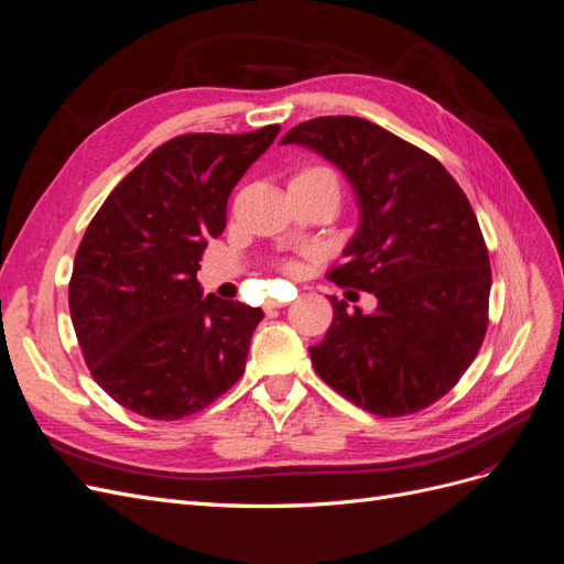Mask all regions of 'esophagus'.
I'll return each instance as SVG.
<instances>
[{
  "label": "esophagus",
  "mask_w": 564,
  "mask_h": 564,
  "mask_svg": "<svg viewBox=\"0 0 564 564\" xmlns=\"http://www.w3.org/2000/svg\"><path fill=\"white\" fill-rule=\"evenodd\" d=\"M286 303H282V301H268L265 303V311H275V308H284Z\"/></svg>",
  "instance_id": "esophagus-1"
}]
</instances>
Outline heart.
I'll return each instance as SVG.
<instances>
[{
	"mask_svg": "<svg viewBox=\"0 0 564 564\" xmlns=\"http://www.w3.org/2000/svg\"><path fill=\"white\" fill-rule=\"evenodd\" d=\"M292 183H305V185H334V187H338L336 174L332 172L329 166H322V164H305V166H301ZM282 268L292 272V270H296V268H299V263H296V261H284V263H282Z\"/></svg>",
	"mask_w": 564,
	"mask_h": 564,
	"instance_id": "1",
	"label": "heart"
}]
</instances>
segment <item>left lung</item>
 <instances>
[{"label":"left lung","mask_w":564,"mask_h":564,"mask_svg":"<svg viewBox=\"0 0 564 564\" xmlns=\"http://www.w3.org/2000/svg\"><path fill=\"white\" fill-rule=\"evenodd\" d=\"M282 143L322 152L352 183L360 228L327 278L379 301L362 313L329 296L315 371L369 414L421 412L464 377L489 324V253L466 193L429 152L362 117H315Z\"/></svg>","instance_id":"obj_1"}]
</instances>
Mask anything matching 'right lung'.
<instances>
[{
	"label": "right lung",
	"instance_id": "right-lung-1",
	"mask_svg": "<svg viewBox=\"0 0 564 564\" xmlns=\"http://www.w3.org/2000/svg\"><path fill=\"white\" fill-rule=\"evenodd\" d=\"M278 133L176 135L115 185L84 232L67 286L73 327L94 381L129 412L178 421L245 373L263 311L202 299L197 270L226 230L232 187Z\"/></svg>",
	"mask_w": 564,
	"mask_h": 564
}]
</instances>
